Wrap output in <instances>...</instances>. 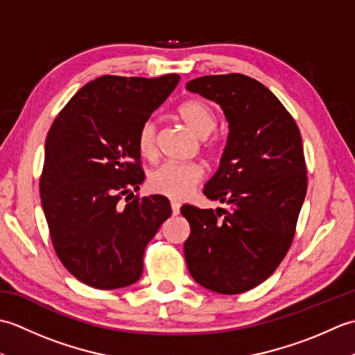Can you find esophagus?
<instances>
[{
    "mask_svg": "<svg viewBox=\"0 0 355 355\" xmlns=\"http://www.w3.org/2000/svg\"><path fill=\"white\" fill-rule=\"evenodd\" d=\"M171 207H172V215L177 216V215L180 214V207H182V205H180L178 201L172 200V201H171Z\"/></svg>",
    "mask_w": 355,
    "mask_h": 355,
    "instance_id": "1",
    "label": "esophagus"
}]
</instances>
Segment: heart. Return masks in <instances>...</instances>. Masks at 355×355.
I'll return each mask as SVG.
<instances>
[{"instance_id": "obj_1", "label": "heart", "mask_w": 355, "mask_h": 355, "mask_svg": "<svg viewBox=\"0 0 355 355\" xmlns=\"http://www.w3.org/2000/svg\"><path fill=\"white\" fill-rule=\"evenodd\" d=\"M180 119L191 128V131L205 139L216 128V114L210 105L198 99H189L180 103L177 108ZM157 128L153 120L143 122L137 131V149L141 157L154 158L155 155ZM215 145L207 146L209 153H214ZM202 177L201 164L195 162L175 163L166 162L150 172L148 184L150 191L162 193L164 197L182 200L192 191Z\"/></svg>"}]
</instances>
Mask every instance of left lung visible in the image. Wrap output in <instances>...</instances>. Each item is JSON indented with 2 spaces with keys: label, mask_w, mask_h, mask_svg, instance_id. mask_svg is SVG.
<instances>
[{
  "label": "left lung",
  "mask_w": 355,
  "mask_h": 355,
  "mask_svg": "<svg viewBox=\"0 0 355 355\" xmlns=\"http://www.w3.org/2000/svg\"><path fill=\"white\" fill-rule=\"evenodd\" d=\"M186 88L220 105L229 123L202 191L227 209L182 207L191 224L186 263L205 288L239 294L273 275L291 245L306 193L302 139L277 97L244 74L202 76Z\"/></svg>",
  "instance_id": "8db88e82"
}]
</instances>
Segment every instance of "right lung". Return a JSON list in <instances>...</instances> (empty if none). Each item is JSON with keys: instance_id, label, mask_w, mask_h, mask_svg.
I'll return each instance as SVG.
<instances>
[{"instance_id": "right-lung-1", "label": "right lung", "mask_w": 355, "mask_h": 355, "mask_svg": "<svg viewBox=\"0 0 355 355\" xmlns=\"http://www.w3.org/2000/svg\"><path fill=\"white\" fill-rule=\"evenodd\" d=\"M178 80V74L101 76L71 97L50 128L40 183L44 215L58 258L94 288L137 282L148 243L172 214L163 195L134 198L123 209L119 201L145 182L137 131Z\"/></svg>"}]
</instances>
